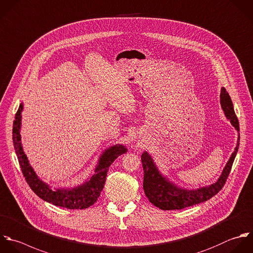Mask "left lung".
I'll list each match as a JSON object with an SVG mask.
<instances>
[{"label": "left lung", "mask_w": 253, "mask_h": 253, "mask_svg": "<svg viewBox=\"0 0 253 253\" xmlns=\"http://www.w3.org/2000/svg\"><path fill=\"white\" fill-rule=\"evenodd\" d=\"M220 102L227 119H229L231 121V124L236 128V130L240 132L239 120L235 113L233 101L225 87H222L221 89ZM239 146L240 134L237 147L235 148L234 153L232 154L227 165L225 166L222 174L220 175L218 180L211 185L200 187L197 189L182 188L171 182L159 170L152 156L148 152H144L142 154L141 160L144 169L143 187L146 196L152 204L162 210H180L211 199L225 185L226 180L230 174L233 163L237 156Z\"/></svg>", "instance_id": "obj_1"}]
</instances>
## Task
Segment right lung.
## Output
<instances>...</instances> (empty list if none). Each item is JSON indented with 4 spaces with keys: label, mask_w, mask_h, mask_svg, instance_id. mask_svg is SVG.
<instances>
[{
    "label": "right lung",
    "mask_w": 253,
    "mask_h": 253,
    "mask_svg": "<svg viewBox=\"0 0 253 253\" xmlns=\"http://www.w3.org/2000/svg\"><path fill=\"white\" fill-rule=\"evenodd\" d=\"M23 104L20 103L14 117L12 126V142L22 174L32 191L44 201L67 209H85L93 205L100 196L111 164L121 155L127 152L125 146L117 144L106 149L100 156L94 173L83 184L73 188L52 189L46 182L42 181L29 165L27 157L21 146L20 126Z\"/></svg>",
    "instance_id": "1"
}]
</instances>
